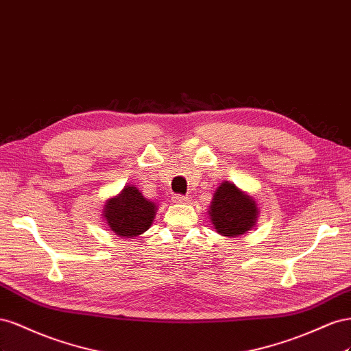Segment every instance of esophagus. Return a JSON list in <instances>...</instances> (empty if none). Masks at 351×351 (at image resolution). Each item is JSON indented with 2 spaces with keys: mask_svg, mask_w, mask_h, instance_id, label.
I'll return each mask as SVG.
<instances>
[{
  "mask_svg": "<svg viewBox=\"0 0 351 351\" xmlns=\"http://www.w3.org/2000/svg\"><path fill=\"white\" fill-rule=\"evenodd\" d=\"M172 198H173V203H185V202H188V197L181 195V194H175Z\"/></svg>",
  "mask_w": 351,
  "mask_h": 351,
  "instance_id": "esophagus-1",
  "label": "esophagus"
}]
</instances>
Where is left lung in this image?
<instances>
[{
  "mask_svg": "<svg viewBox=\"0 0 351 351\" xmlns=\"http://www.w3.org/2000/svg\"><path fill=\"white\" fill-rule=\"evenodd\" d=\"M210 207V219L216 232L225 237H237L247 232L257 217L254 199L229 182H223L217 188Z\"/></svg>",
  "mask_w": 351,
  "mask_h": 351,
  "instance_id": "1",
  "label": "left lung"
}]
</instances>
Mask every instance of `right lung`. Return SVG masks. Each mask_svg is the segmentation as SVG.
<instances>
[{"label":"right lung","instance_id":"right-lung-1","mask_svg":"<svg viewBox=\"0 0 351 351\" xmlns=\"http://www.w3.org/2000/svg\"><path fill=\"white\" fill-rule=\"evenodd\" d=\"M156 204L148 202L136 186H125L117 198L107 202L104 217L112 231L119 237L132 238L152 226Z\"/></svg>","mask_w":351,"mask_h":351}]
</instances>
